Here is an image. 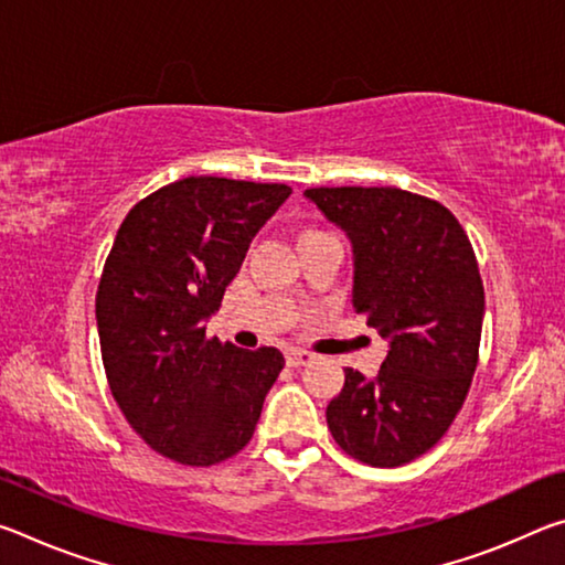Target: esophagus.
<instances>
[{"label": "esophagus", "instance_id": "34e87169", "mask_svg": "<svg viewBox=\"0 0 565 565\" xmlns=\"http://www.w3.org/2000/svg\"><path fill=\"white\" fill-rule=\"evenodd\" d=\"M311 361H313L311 351H303V349L286 351V363H289V366H306V363H311Z\"/></svg>", "mask_w": 565, "mask_h": 565}]
</instances>
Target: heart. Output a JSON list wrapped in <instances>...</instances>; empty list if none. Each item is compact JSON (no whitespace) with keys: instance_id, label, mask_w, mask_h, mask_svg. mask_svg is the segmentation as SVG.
<instances>
[{"instance_id":"heart-1","label":"heart","mask_w":565,"mask_h":565,"mask_svg":"<svg viewBox=\"0 0 565 565\" xmlns=\"http://www.w3.org/2000/svg\"><path fill=\"white\" fill-rule=\"evenodd\" d=\"M309 234H319V232H311V228H309V232H303L299 238H303V236H309Z\"/></svg>"}]
</instances>
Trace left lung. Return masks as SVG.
<instances>
[{
  "mask_svg": "<svg viewBox=\"0 0 565 565\" xmlns=\"http://www.w3.org/2000/svg\"><path fill=\"white\" fill-rule=\"evenodd\" d=\"M303 196L353 246L356 313L388 341L379 374L347 371L327 424L356 461L394 468L434 448L461 411L478 363L483 281L463 226L396 186H319Z\"/></svg>",
  "mask_w": 565,
  "mask_h": 565,
  "instance_id": "1",
  "label": "left lung"
}]
</instances>
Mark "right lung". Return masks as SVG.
<instances>
[{
    "instance_id": "1",
    "label": "right lung",
    "mask_w": 565,
    "mask_h": 565,
    "mask_svg": "<svg viewBox=\"0 0 565 565\" xmlns=\"http://www.w3.org/2000/svg\"><path fill=\"white\" fill-rule=\"evenodd\" d=\"M286 184L186 177L131 206L97 291L102 361L124 418L157 454L214 466L252 441L284 369L274 347L206 339L248 244Z\"/></svg>"
}]
</instances>
